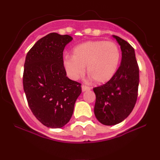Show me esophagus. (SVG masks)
Instances as JSON below:
<instances>
[{
    "instance_id": "obj_1",
    "label": "esophagus",
    "mask_w": 160,
    "mask_h": 160,
    "mask_svg": "<svg viewBox=\"0 0 160 160\" xmlns=\"http://www.w3.org/2000/svg\"><path fill=\"white\" fill-rule=\"evenodd\" d=\"M90 89H91V87H89V86H85V85L82 86V92L90 90Z\"/></svg>"
}]
</instances>
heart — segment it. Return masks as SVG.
Wrapping results in <instances>:
<instances>
[{"instance_id":"heart-1","label":"heart","mask_w":160,"mask_h":160,"mask_svg":"<svg viewBox=\"0 0 160 160\" xmlns=\"http://www.w3.org/2000/svg\"><path fill=\"white\" fill-rule=\"evenodd\" d=\"M120 59V49L115 42L91 40L76 46L72 57L64 58V67L69 78L77 80L84 74L86 66L89 78L103 83L114 76Z\"/></svg>"}]
</instances>
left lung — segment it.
Segmentation results:
<instances>
[{
    "label": "left lung",
    "instance_id": "8db88e82",
    "mask_svg": "<svg viewBox=\"0 0 160 160\" xmlns=\"http://www.w3.org/2000/svg\"><path fill=\"white\" fill-rule=\"evenodd\" d=\"M113 38L122 51L120 66L109 81L93 89L96 97L95 117L105 126L120 123L131 113L136 103L139 84L135 49L120 37L113 35Z\"/></svg>",
    "mask_w": 160,
    "mask_h": 160
}]
</instances>
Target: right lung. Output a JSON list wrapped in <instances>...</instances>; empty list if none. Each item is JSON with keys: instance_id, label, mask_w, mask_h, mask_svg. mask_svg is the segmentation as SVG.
Instances as JSON below:
<instances>
[{"instance_id": "right-lung-1", "label": "right lung", "mask_w": 160, "mask_h": 160, "mask_svg": "<svg viewBox=\"0 0 160 160\" xmlns=\"http://www.w3.org/2000/svg\"><path fill=\"white\" fill-rule=\"evenodd\" d=\"M73 38L50 33L27 53L23 88L33 114L47 127L62 128L71 120L81 84L66 76L63 51Z\"/></svg>"}]
</instances>
